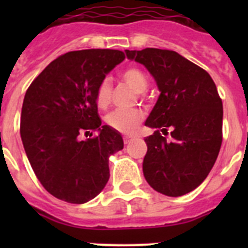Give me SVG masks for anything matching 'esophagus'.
Returning a JSON list of instances; mask_svg holds the SVG:
<instances>
[{"mask_svg": "<svg viewBox=\"0 0 248 248\" xmlns=\"http://www.w3.org/2000/svg\"><path fill=\"white\" fill-rule=\"evenodd\" d=\"M133 139H134V137H131V135H125V137H124V143L129 144Z\"/></svg>", "mask_w": 248, "mask_h": 248, "instance_id": "34e87169", "label": "esophagus"}]
</instances>
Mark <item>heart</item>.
Here are the masks:
<instances>
[{"mask_svg":"<svg viewBox=\"0 0 248 248\" xmlns=\"http://www.w3.org/2000/svg\"><path fill=\"white\" fill-rule=\"evenodd\" d=\"M122 78L124 82L128 83L137 93H143L148 88V78L141 69L137 67H130L123 72ZM111 98V84L108 79H104L99 83L95 93V102L99 108H107L110 103ZM145 118L143 109H115L108 114L107 124L114 130L130 134L137 129L140 123Z\"/></svg>","mask_w":248,"mask_h":248,"instance_id":"b5f03b06","label":"heart"}]
</instances>
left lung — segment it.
<instances>
[{
  "label": "left lung",
  "instance_id": "left-lung-1",
  "mask_svg": "<svg viewBox=\"0 0 248 248\" xmlns=\"http://www.w3.org/2000/svg\"><path fill=\"white\" fill-rule=\"evenodd\" d=\"M125 53L148 68L161 92L145 125L164 134L156 130L144 139V176L155 191L183 196L205 180L217 159L222 100L210 74L174 50L145 48Z\"/></svg>",
  "mask_w": 248,
  "mask_h": 248
}]
</instances>
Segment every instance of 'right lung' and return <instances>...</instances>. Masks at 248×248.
Listing matches in <instances>:
<instances>
[{
  "label": "right lung",
  "mask_w": 248,
  "mask_h": 248,
  "mask_svg": "<svg viewBox=\"0 0 248 248\" xmlns=\"http://www.w3.org/2000/svg\"><path fill=\"white\" fill-rule=\"evenodd\" d=\"M124 58L117 49L68 52L52 61L26 92L19 126L23 148L39 183L59 200L84 203L108 183L109 156L124 143L117 130L102 125L95 93ZM89 131L100 134L79 140Z\"/></svg>",
  "instance_id": "add662e5"
}]
</instances>
